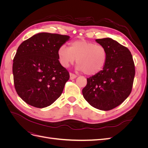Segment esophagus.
Wrapping results in <instances>:
<instances>
[{
	"label": "esophagus",
	"mask_w": 148,
	"mask_h": 148,
	"mask_svg": "<svg viewBox=\"0 0 148 148\" xmlns=\"http://www.w3.org/2000/svg\"><path fill=\"white\" fill-rule=\"evenodd\" d=\"M77 77V76L76 75H75V74L72 73H70V79H75V78H76Z\"/></svg>",
	"instance_id": "esophagus-1"
}]
</instances>
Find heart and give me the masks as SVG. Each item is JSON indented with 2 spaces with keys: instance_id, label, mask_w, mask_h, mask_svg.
<instances>
[{
  "instance_id": "1",
  "label": "heart",
  "mask_w": 148,
  "mask_h": 148,
  "mask_svg": "<svg viewBox=\"0 0 148 148\" xmlns=\"http://www.w3.org/2000/svg\"><path fill=\"white\" fill-rule=\"evenodd\" d=\"M60 64L64 67L73 64L77 59V69L87 75H95L104 69L107 60V52L101 44L77 39L70 42L69 47L62 46L58 50Z\"/></svg>"
}]
</instances>
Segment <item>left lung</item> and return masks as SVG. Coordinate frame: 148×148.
Masks as SVG:
<instances>
[{
	"label": "left lung",
	"mask_w": 148,
	"mask_h": 148,
	"mask_svg": "<svg viewBox=\"0 0 148 148\" xmlns=\"http://www.w3.org/2000/svg\"><path fill=\"white\" fill-rule=\"evenodd\" d=\"M107 52L105 66L87 78L82 90L85 99L95 108L112 110L130 95L135 75V64L129 49L111 38L96 39Z\"/></svg>",
	"instance_id": "8db88e82"
}]
</instances>
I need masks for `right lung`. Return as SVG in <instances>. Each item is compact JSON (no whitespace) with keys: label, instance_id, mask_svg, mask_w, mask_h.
<instances>
[{"label":"right lung","instance_id":"1","mask_svg":"<svg viewBox=\"0 0 148 148\" xmlns=\"http://www.w3.org/2000/svg\"><path fill=\"white\" fill-rule=\"evenodd\" d=\"M69 38L41 33L18 48L12 67L13 82L17 94L28 104L44 108L62 95L70 74L60 63L58 50Z\"/></svg>","mask_w":148,"mask_h":148}]
</instances>
